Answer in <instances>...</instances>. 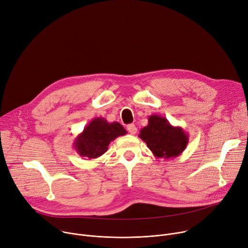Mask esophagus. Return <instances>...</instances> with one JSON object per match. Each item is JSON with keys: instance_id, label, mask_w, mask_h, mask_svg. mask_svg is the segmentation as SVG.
<instances>
[{"instance_id": "esophagus-1", "label": "esophagus", "mask_w": 248, "mask_h": 248, "mask_svg": "<svg viewBox=\"0 0 248 248\" xmlns=\"http://www.w3.org/2000/svg\"><path fill=\"white\" fill-rule=\"evenodd\" d=\"M127 130L128 132L131 134V135H135L137 133V131H138V129H137V127L134 125V124H130L127 126Z\"/></svg>"}]
</instances>
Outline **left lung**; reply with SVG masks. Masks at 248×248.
<instances>
[{"label": "left lung", "mask_w": 248, "mask_h": 248, "mask_svg": "<svg viewBox=\"0 0 248 248\" xmlns=\"http://www.w3.org/2000/svg\"><path fill=\"white\" fill-rule=\"evenodd\" d=\"M141 138L155 156L166 159L178 156L186 148L189 136L181 127L172 126L166 117L149 116V123L141 129Z\"/></svg>", "instance_id": "8db88e82"}]
</instances>
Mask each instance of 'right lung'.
Returning <instances> with one entry per match:
<instances>
[{"label":"right lung","instance_id":"add662e5","mask_svg":"<svg viewBox=\"0 0 248 248\" xmlns=\"http://www.w3.org/2000/svg\"><path fill=\"white\" fill-rule=\"evenodd\" d=\"M127 131L118 122L109 123L103 117L93 118L76 138V152L86 159H93L102 155L109 144L117 137L124 136Z\"/></svg>","mask_w":248,"mask_h":248}]
</instances>
